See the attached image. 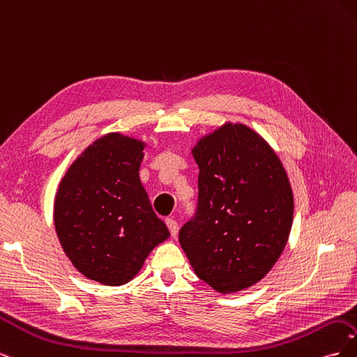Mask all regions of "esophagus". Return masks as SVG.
Masks as SVG:
<instances>
[{
	"mask_svg": "<svg viewBox=\"0 0 357 357\" xmlns=\"http://www.w3.org/2000/svg\"><path fill=\"white\" fill-rule=\"evenodd\" d=\"M167 226H168V229H169V234H171L172 238H176L177 234H178V225H177V222L172 220V219H167Z\"/></svg>",
	"mask_w": 357,
	"mask_h": 357,
	"instance_id": "esophagus-1",
	"label": "esophagus"
}]
</instances>
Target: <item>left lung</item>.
I'll list each match as a JSON object with an SVG mask.
<instances>
[{"mask_svg": "<svg viewBox=\"0 0 357 357\" xmlns=\"http://www.w3.org/2000/svg\"><path fill=\"white\" fill-rule=\"evenodd\" d=\"M192 155L199 167L198 208L178 241L195 274L219 294L262 280L284 250L294 192L277 153L252 128L225 123Z\"/></svg>", "mask_w": 357, "mask_h": 357, "instance_id": "8db88e82", "label": "left lung"}]
</instances>
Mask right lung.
Segmentation results:
<instances>
[{
  "label": "right lung",
  "instance_id": "right-lung-1",
  "mask_svg": "<svg viewBox=\"0 0 357 357\" xmlns=\"http://www.w3.org/2000/svg\"><path fill=\"white\" fill-rule=\"evenodd\" d=\"M144 142L107 134L84 149L62 177L53 220L77 271L105 286H122L168 236L139 181Z\"/></svg>",
  "mask_w": 357,
  "mask_h": 357
}]
</instances>
